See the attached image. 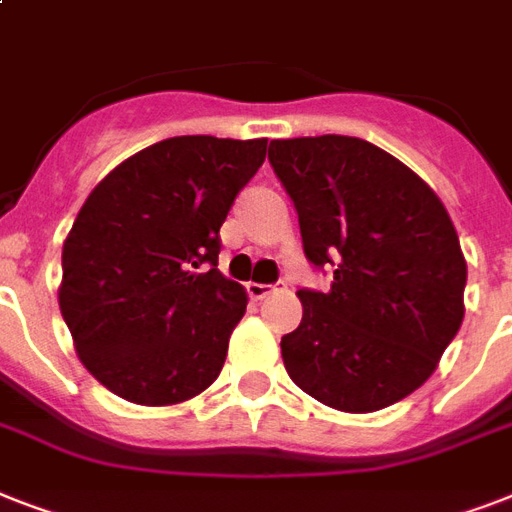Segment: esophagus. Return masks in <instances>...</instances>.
Instances as JSON below:
<instances>
[{"mask_svg":"<svg viewBox=\"0 0 512 512\" xmlns=\"http://www.w3.org/2000/svg\"><path fill=\"white\" fill-rule=\"evenodd\" d=\"M279 287H271V284H257V281H249L247 284V292L252 300H263V297H268L271 292H276Z\"/></svg>","mask_w":512,"mask_h":512,"instance_id":"1","label":"esophagus"}]
</instances>
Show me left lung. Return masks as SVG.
<instances>
[{
  "label": "left lung",
  "instance_id": "8db88e82",
  "mask_svg": "<svg viewBox=\"0 0 512 512\" xmlns=\"http://www.w3.org/2000/svg\"><path fill=\"white\" fill-rule=\"evenodd\" d=\"M305 255L329 292L300 289L281 337L297 388L337 412L385 409L436 372L465 316L468 263L436 191L388 151L348 135L271 140Z\"/></svg>",
  "mask_w": 512,
  "mask_h": 512
}]
</instances>
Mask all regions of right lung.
Here are the masks:
<instances>
[{"instance_id":"add662e5","label":"right lung","mask_w":512,"mask_h":512,"mask_svg":"<svg viewBox=\"0 0 512 512\" xmlns=\"http://www.w3.org/2000/svg\"><path fill=\"white\" fill-rule=\"evenodd\" d=\"M265 148V138H167L114 167L79 209L63 241L60 313L79 361L124 401L183 404L217 380L249 300L217 271L220 225Z\"/></svg>"}]
</instances>
